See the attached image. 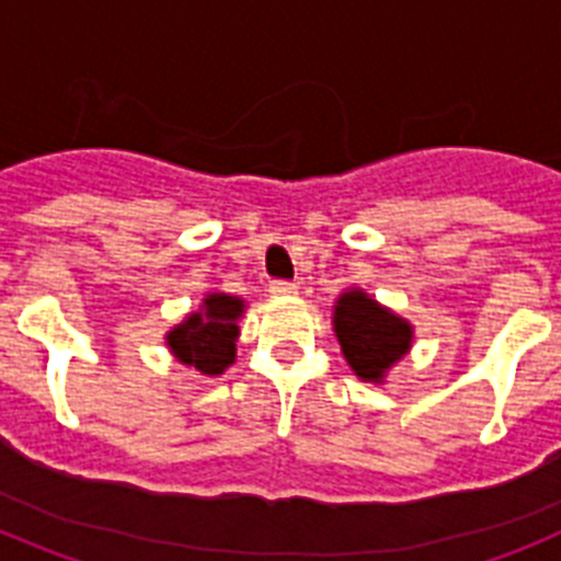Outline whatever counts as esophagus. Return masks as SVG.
Instances as JSON below:
<instances>
[{
	"label": "esophagus",
	"instance_id": "esophagus-1",
	"mask_svg": "<svg viewBox=\"0 0 561 561\" xmlns=\"http://www.w3.org/2000/svg\"><path fill=\"white\" fill-rule=\"evenodd\" d=\"M297 291L295 284H289V280H272L270 284V295L272 297H291Z\"/></svg>",
	"mask_w": 561,
	"mask_h": 561
}]
</instances>
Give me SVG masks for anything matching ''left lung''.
Here are the masks:
<instances>
[{"label": "left lung", "instance_id": "8db88e82", "mask_svg": "<svg viewBox=\"0 0 561 561\" xmlns=\"http://www.w3.org/2000/svg\"><path fill=\"white\" fill-rule=\"evenodd\" d=\"M342 354L356 376L379 381L396 359L408 354L413 331L401 317L381 309L365 291H345L334 309Z\"/></svg>", "mask_w": 561, "mask_h": 561}]
</instances>
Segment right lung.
Here are the masks:
<instances>
[{
	"label": "right lung",
	"instance_id": "1",
	"mask_svg": "<svg viewBox=\"0 0 561 561\" xmlns=\"http://www.w3.org/2000/svg\"><path fill=\"white\" fill-rule=\"evenodd\" d=\"M244 311V300L230 295H207L205 309L191 314L168 334V345L176 359L193 365L205 376H219L236 359V320Z\"/></svg>",
	"mask_w": 561,
	"mask_h": 561
}]
</instances>
